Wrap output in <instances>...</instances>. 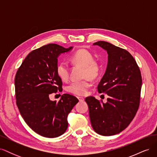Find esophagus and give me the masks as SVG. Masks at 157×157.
<instances>
[{"mask_svg": "<svg viewBox=\"0 0 157 157\" xmlns=\"http://www.w3.org/2000/svg\"><path fill=\"white\" fill-rule=\"evenodd\" d=\"M77 98H78V99L79 100V101H83L84 100V98H82V97H77Z\"/></svg>", "mask_w": 157, "mask_h": 157, "instance_id": "obj_1", "label": "esophagus"}]
</instances>
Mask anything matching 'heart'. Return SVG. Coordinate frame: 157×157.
Here are the masks:
<instances>
[{
	"label": "heart",
	"mask_w": 157,
	"mask_h": 157,
	"mask_svg": "<svg viewBox=\"0 0 157 157\" xmlns=\"http://www.w3.org/2000/svg\"><path fill=\"white\" fill-rule=\"evenodd\" d=\"M69 61L74 65H79L84 67L83 77L91 79L96 78L99 73V65L94 60L92 53L85 49H80L76 51L70 56ZM56 72L58 77L62 80H67L69 77V69L67 63L61 61L57 66ZM90 86V83L85 79L78 81H73L67 86V90L77 96H84L87 94Z\"/></svg>",
	"instance_id": "1"
}]
</instances>
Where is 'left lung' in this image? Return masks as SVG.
<instances>
[{"instance_id":"left-lung-1","label":"left lung","mask_w":157,"mask_h":157,"mask_svg":"<svg viewBox=\"0 0 157 157\" xmlns=\"http://www.w3.org/2000/svg\"><path fill=\"white\" fill-rule=\"evenodd\" d=\"M107 51L108 63L105 73L98 86L99 93L106 94L107 101L93 96L85 101L93 129L105 136L115 135L128 127L138 110L142 78L140 68L127 50L109 42L93 44Z\"/></svg>"}]
</instances>
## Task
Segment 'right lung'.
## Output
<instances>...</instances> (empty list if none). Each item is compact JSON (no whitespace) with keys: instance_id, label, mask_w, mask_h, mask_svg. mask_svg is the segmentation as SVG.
<instances>
[{"instance_id":"obj_1","label":"right lung","mask_w":157,"mask_h":157,"mask_svg":"<svg viewBox=\"0 0 157 157\" xmlns=\"http://www.w3.org/2000/svg\"><path fill=\"white\" fill-rule=\"evenodd\" d=\"M73 48L49 44L33 50L23 60L15 77L16 104L27 124L36 134L49 138L64 134L67 116L78 99L64 94L59 101L50 95L62 91V81L56 72L58 58Z\"/></svg>"}]
</instances>
